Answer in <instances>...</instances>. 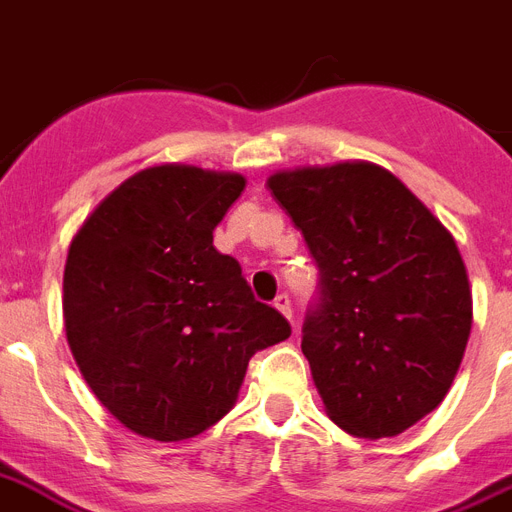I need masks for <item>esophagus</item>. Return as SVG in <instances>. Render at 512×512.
I'll return each mask as SVG.
<instances>
[{
  "mask_svg": "<svg viewBox=\"0 0 512 512\" xmlns=\"http://www.w3.org/2000/svg\"><path fill=\"white\" fill-rule=\"evenodd\" d=\"M273 307L292 321V302H289V294H278V297L273 299Z\"/></svg>",
  "mask_w": 512,
  "mask_h": 512,
  "instance_id": "34e87169",
  "label": "esophagus"
}]
</instances>
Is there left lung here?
I'll list each match as a JSON object with an SVG mask.
<instances>
[{
  "mask_svg": "<svg viewBox=\"0 0 512 512\" xmlns=\"http://www.w3.org/2000/svg\"><path fill=\"white\" fill-rule=\"evenodd\" d=\"M268 189L321 268L302 352L328 418L363 439L402 434L447 397L471 336L458 244L376 162L276 170Z\"/></svg>",
  "mask_w": 512,
  "mask_h": 512,
  "instance_id": "1",
  "label": "left lung"
}]
</instances>
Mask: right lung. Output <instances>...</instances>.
I'll use <instances>...</instances> for the list:
<instances>
[{"label": "right lung", "mask_w": 512, "mask_h": 512, "mask_svg": "<svg viewBox=\"0 0 512 512\" xmlns=\"http://www.w3.org/2000/svg\"><path fill=\"white\" fill-rule=\"evenodd\" d=\"M244 184L239 173L152 165L115 186L70 242V352L97 400L134 434H202L236 405L249 357L292 336L234 257L213 247Z\"/></svg>", "instance_id": "1"}]
</instances>
